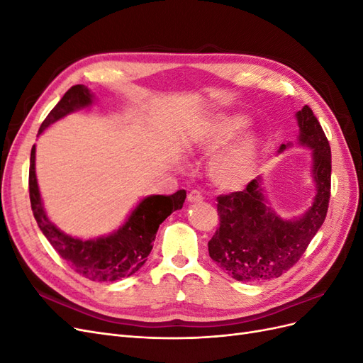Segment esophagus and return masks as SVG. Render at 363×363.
I'll list each match as a JSON object with an SVG mask.
<instances>
[{
	"mask_svg": "<svg viewBox=\"0 0 363 363\" xmlns=\"http://www.w3.org/2000/svg\"><path fill=\"white\" fill-rule=\"evenodd\" d=\"M188 201L189 203H200V201H203V195L199 191H191L188 194Z\"/></svg>",
	"mask_w": 363,
	"mask_h": 363,
	"instance_id": "obj_1",
	"label": "esophagus"
}]
</instances>
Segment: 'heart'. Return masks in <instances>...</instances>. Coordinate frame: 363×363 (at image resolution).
I'll return each instance as SVG.
<instances>
[{
    "label": "heart",
    "mask_w": 363,
    "mask_h": 363,
    "mask_svg": "<svg viewBox=\"0 0 363 363\" xmlns=\"http://www.w3.org/2000/svg\"><path fill=\"white\" fill-rule=\"evenodd\" d=\"M247 125L248 118L244 115H216L203 124L194 138V144L203 150H215L235 138ZM260 147L262 139L256 131H247L236 138L211 160L208 174L212 182L221 189L235 191L244 188L256 175Z\"/></svg>",
    "instance_id": "obj_1"
}]
</instances>
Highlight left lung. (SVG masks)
I'll return each instance as SVG.
<instances>
[{"label":"left lung","mask_w":363,"mask_h":363,"mask_svg":"<svg viewBox=\"0 0 363 363\" xmlns=\"http://www.w3.org/2000/svg\"><path fill=\"white\" fill-rule=\"evenodd\" d=\"M298 145L312 152L315 184L312 204L296 218H281L269 207L263 179L247 189L218 196L219 228L208 240V255L238 281H263L292 268L323 225L330 200L332 152L324 131L309 106L295 113ZM292 147L281 144L279 152Z\"/></svg>","instance_id":"left-lung-1"}]
</instances>
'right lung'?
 Returning a JSON list of instances; mask_svg holds the SVG:
<instances>
[{
  "instance_id": "1",
  "label": "right lung",
  "mask_w": 363,
  "mask_h": 363,
  "mask_svg": "<svg viewBox=\"0 0 363 363\" xmlns=\"http://www.w3.org/2000/svg\"><path fill=\"white\" fill-rule=\"evenodd\" d=\"M94 100V94L84 84L72 86L43 121L38 136L62 118L91 107ZM28 188L31 211L40 232L75 272L94 281H115L139 271L152 250L159 225L172 212L182 208L186 199V191L168 196L148 195L112 233L80 239L63 233L50 221L36 179V145L31 148Z\"/></svg>"
}]
</instances>
